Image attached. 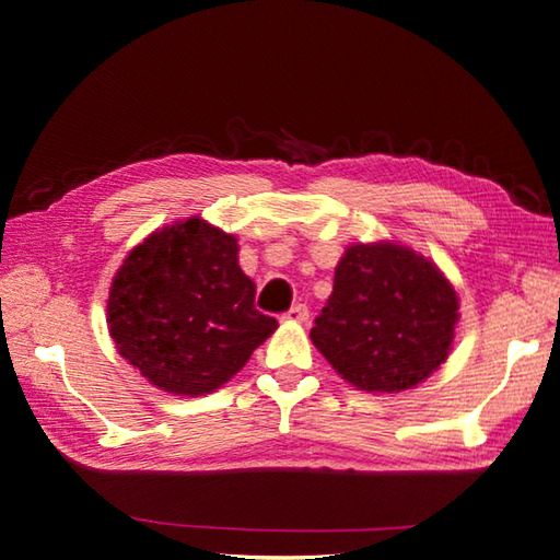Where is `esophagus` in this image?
<instances>
[{"label": "esophagus", "instance_id": "obj_1", "mask_svg": "<svg viewBox=\"0 0 560 560\" xmlns=\"http://www.w3.org/2000/svg\"><path fill=\"white\" fill-rule=\"evenodd\" d=\"M283 318L293 320V324H306V320H308V306H306V303H299V306L289 308L287 314H283Z\"/></svg>", "mask_w": 560, "mask_h": 560}]
</instances>
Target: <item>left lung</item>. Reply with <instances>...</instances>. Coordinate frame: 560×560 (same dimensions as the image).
Here are the masks:
<instances>
[{"instance_id": "1", "label": "left lung", "mask_w": 560, "mask_h": 560, "mask_svg": "<svg viewBox=\"0 0 560 560\" xmlns=\"http://www.w3.org/2000/svg\"><path fill=\"white\" fill-rule=\"evenodd\" d=\"M457 293L432 261L397 244H353L311 340L360 390L400 393L450 353Z\"/></svg>"}]
</instances>
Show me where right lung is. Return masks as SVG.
I'll list each match as a JSON object with an SVG mask.
<instances>
[{"label": "right lung", "mask_w": 560, "mask_h": 560, "mask_svg": "<svg viewBox=\"0 0 560 560\" xmlns=\"http://www.w3.org/2000/svg\"><path fill=\"white\" fill-rule=\"evenodd\" d=\"M236 252L232 234L187 220L150 234L113 279L110 338L160 390H217L277 330V318L254 306Z\"/></svg>", "instance_id": "1"}]
</instances>
